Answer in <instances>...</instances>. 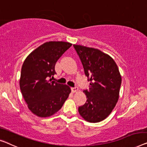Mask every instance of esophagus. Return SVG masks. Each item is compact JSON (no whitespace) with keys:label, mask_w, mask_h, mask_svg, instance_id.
I'll use <instances>...</instances> for the list:
<instances>
[{"label":"esophagus","mask_w":147,"mask_h":147,"mask_svg":"<svg viewBox=\"0 0 147 147\" xmlns=\"http://www.w3.org/2000/svg\"><path fill=\"white\" fill-rule=\"evenodd\" d=\"M71 91L73 92H76L78 91V88L77 87H75V88H71Z\"/></svg>","instance_id":"esophagus-1"}]
</instances>
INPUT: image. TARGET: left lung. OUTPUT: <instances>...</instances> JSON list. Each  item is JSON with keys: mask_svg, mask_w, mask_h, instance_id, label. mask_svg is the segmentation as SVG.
<instances>
[{"mask_svg": "<svg viewBox=\"0 0 147 147\" xmlns=\"http://www.w3.org/2000/svg\"><path fill=\"white\" fill-rule=\"evenodd\" d=\"M73 46L90 81L89 90L84 91L87 100L78 108V112L86 121L100 122L110 114L117 104L121 76L117 64L109 55L95 48Z\"/></svg>", "mask_w": 147, "mask_h": 147, "instance_id": "1", "label": "left lung"}]
</instances>
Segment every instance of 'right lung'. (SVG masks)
<instances>
[{
    "label": "right lung",
    "mask_w": 147,
    "mask_h": 147,
    "mask_svg": "<svg viewBox=\"0 0 147 147\" xmlns=\"http://www.w3.org/2000/svg\"><path fill=\"white\" fill-rule=\"evenodd\" d=\"M72 43L49 41L39 46L24 62L20 78V88L28 108L38 117H50L62 108L71 93V88L51 78L55 66Z\"/></svg>",
    "instance_id": "1"
}]
</instances>
